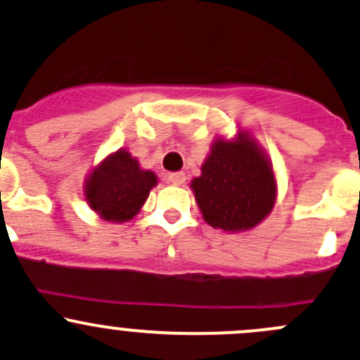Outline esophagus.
<instances>
[{
	"instance_id": "1",
	"label": "esophagus",
	"mask_w": 360,
	"mask_h": 360,
	"mask_svg": "<svg viewBox=\"0 0 360 360\" xmlns=\"http://www.w3.org/2000/svg\"><path fill=\"white\" fill-rule=\"evenodd\" d=\"M167 179H169V183L181 186V184H184V181H186V176H184V172H172L167 176Z\"/></svg>"
}]
</instances>
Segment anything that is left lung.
<instances>
[{"label":"left lung","instance_id":"1","mask_svg":"<svg viewBox=\"0 0 360 360\" xmlns=\"http://www.w3.org/2000/svg\"><path fill=\"white\" fill-rule=\"evenodd\" d=\"M191 181L203 221L216 230L238 233L256 228L277 200V177L266 151L248 130L217 136Z\"/></svg>","mask_w":360,"mask_h":360}]
</instances>
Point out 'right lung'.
I'll return each mask as SVG.
<instances>
[{
  "instance_id": "add662e5",
  "label": "right lung",
  "mask_w": 360,
  "mask_h": 360,
  "mask_svg": "<svg viewBox=\"0 0 360 360\" xmlns=\"http://www.w3.org/2000/svg\"><path fill=\"white\" fill-rule=\"evenodd\" d=\"M157 184V174L143 169L137 158L122 148L101 160L86 174L83 197L101 219L127 223L141 212Z\"/></svg>"
}]
</instances>
